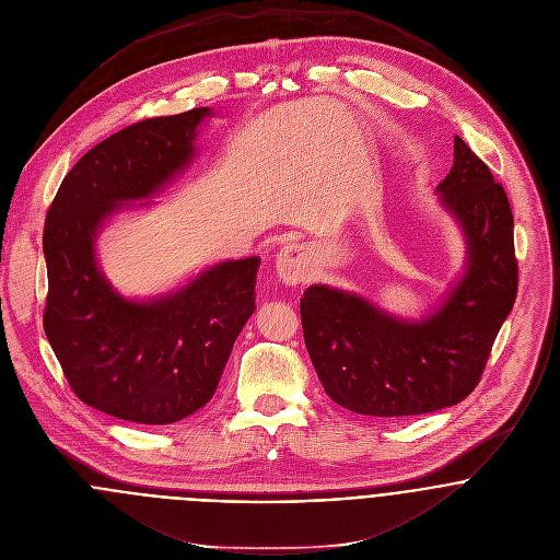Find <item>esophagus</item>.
<instances>
[{"label": "esophagus", "instance_id": "obj_1", "mask_svg": "<svg viewBox=\"0 0 560 560\" xmlns=\"http://www.w3.org/2000/svg\"><path fill=\"white\" fill-rule=\"evenodd\" d=\"M276 273L284 284H300L308 280L311 273V258L304 245L300 243H289L287 247L280 249L276 256Z\"/></svg>", "mask_w": 560, "mask_h": 560}]
</instances>
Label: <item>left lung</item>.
<instances>
[{"mask_svg":"<svg viewBox=\"0 0 560 560\" xmlns=\"http://www.w3.org/2000/svg\"><path fill=\"white\" fill-rule=\"evenodd\" d=\"M439 200L466 236V273L421 317L388 315L358 293L313 284L300 300L304 345L326 395L353 412L408 417L466 399L510 315L518 265L514 215L490 167L455 137Z\"/></svg>","mask_w":560,"mask_h":560,"instance_id":"1","label":"left lung"}]
</instances>
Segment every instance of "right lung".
<instances>
[{
    "mask_svg": "<svg viewBox=\"0 0 560 560\" xmlns=\"http://www.w3.org/2000/svg\"><path fill=\"white\" fill-rule=\"evenodd\" d=\"M209 107L145 119L107 137L66 174L44 228L46 338L74 395L117 419L174 423L215 393L256 311L260 258L225 260L176 291L124 298L96 265L105 220L161 191L194 159Z\"/></svg>",
    "mask_w": 560,
    "mask_h": 560,
    "instance_id": "right-lung-1",
    "label": "right lung"
}]
</instances>
